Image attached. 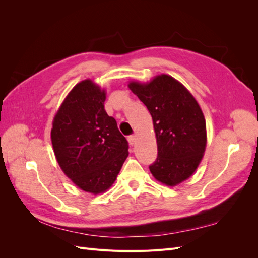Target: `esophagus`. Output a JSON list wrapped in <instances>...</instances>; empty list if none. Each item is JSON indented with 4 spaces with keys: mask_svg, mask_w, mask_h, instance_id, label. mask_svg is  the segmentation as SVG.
<instances>
[{
    "mask_svg": "<svg viewBox=\"0 0 258 258\" xmlns=\"http://www.w3.org/2000/svg\"><path fill=\"white\" fill-rule=\"evenodd\" d=\"M128 141H129L130 145H135V143H136V137L135 136H129L128 137Z\"/></svg>",
    "mask_w": 258,
    "mask_h": 258,
    "instance_id": "esophagus-1",
    "label": "esophagus"
}]
</instances>
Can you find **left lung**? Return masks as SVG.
<instances>
[{
  "mask_svg": "<svg viewBox=\"0 0 258 258\" xmlns=\"http://www.w3.org/2000/svg\"><path fill=\"white\" fill-rule=\"evenodd\" d=\"M129 88L150 111L157 139V158L150 170L157 181L175 186L197 169L207 144L206 120L197 101L169 75Z\"/></svg>",
  "mask_w": 258,
  "mask_h": 258,
  "instance_id": "left-lung-1",
  "label": "left lung"
}]
</instances>
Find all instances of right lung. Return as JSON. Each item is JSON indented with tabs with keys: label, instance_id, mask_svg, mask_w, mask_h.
Segmentation results:
<instances>
[{
	"label": "right lung",
	"instance_id": "add662e5",
	"mask_svg": "<svg viewBox=\"0 0 258 258\" xmlns=\"http://www.w3.org/2000/svg\"><path fill=\"white\" fill-rule=\"evenodd\" d=\"M105 91L86 80L69 93L54 116L51 142L60 168L81 189L110 188L128 156V141L104 110Z\"/></svg>",
	"mask_w": 258,
	"mask_h": 258
}]
</instances>
